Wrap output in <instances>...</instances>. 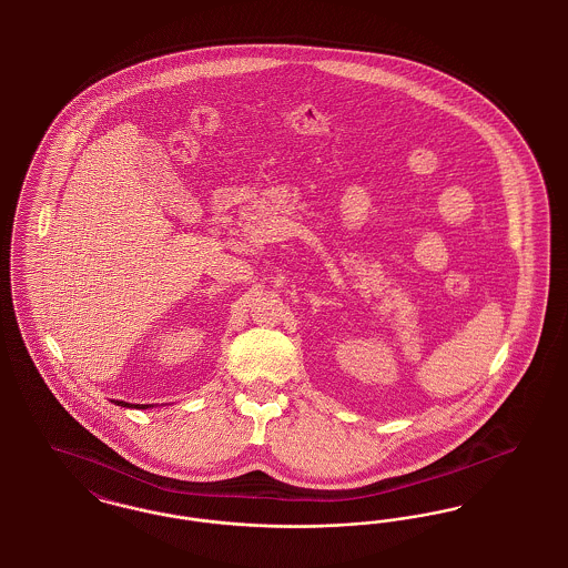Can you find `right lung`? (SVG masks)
<instances>
[{
    "instance_id": "right-lung-1",
    "label": "right lung",
    "mask_w": 568,
    "mask_h": 568,
    "mask_svg": "<svg viewBox=\"0 0 568 568\" xmlns=\"http://www.w3.org/2000/svg\"><path fill=\"white\" fill-rule=\"evenodd\" d=\"M118 406H123V408H151V406H145V404H136V406H132V404H128V402H115Z\"/></svg>"
}]
</instances>
